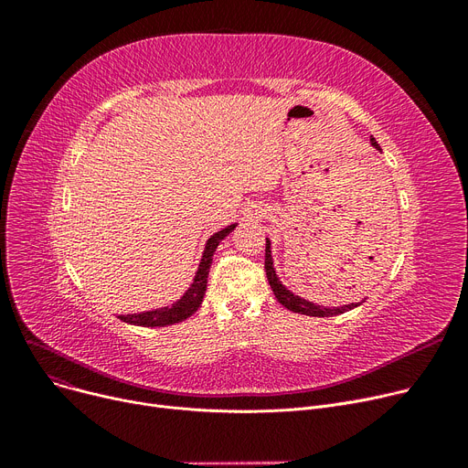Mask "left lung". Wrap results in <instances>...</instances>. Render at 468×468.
Wrapping results in <instances>:
<instances>
[{
    "label": "left lung",
    "mask_w": 468,
    "mask_h": 468,
    "mask_svg": "<svg viewBox=\"0 0 468 468\" xmlns=\"http://www.w3.org/2000/svg\"><path fill=\"white\" fill-rule=\"evenodd\" d=\"M372 145L376 147V150H381L379 144L376 142V138H370ZM265 275H267V281L269 284H271V290L275 293V298L279 300L281 305H284L286 309L293 311V313H300V314H309V316H334V314H341L346 311H351L355 307H358L360 303H349V305H341V307H323V305H314L313 302H307V300H302L300 296H296V293H292L290 290H286L277 273H275V267H273V258H271V242H269V239H265Z\"/></svg>",
    "instance_id": "8db88e82"
}]
</instances>
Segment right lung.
<instances>
[{
  "label": "right lung",
  "instance_id": "obj_1",
  "mask_svg": "<svg viewBox=\"0 0 468 468\" xmlns=\"http://www.w3.org/2000/svg\"><path fill=\"white\" fill-rule=\"evenodd\" d=\"M235 229V224L228 226L226 229H221L218 233H214L208 240L207 247L199 263V269H197L193 284L187 288V292L184 296L172 303L170 307H163V309H155V311H145V313H134V314H119L117 318H121L122 323H129L134 326H147V328H155V326H168V324H176L186 321L187 316H191L197 309L201 307L205 292H207V279H208V269L212 265V258L214 252L218 249V244L221 239H226L231 231Z\"/></svg>",
  "mask_w": 468,
  "mask_h": 468
}]
</instances>
